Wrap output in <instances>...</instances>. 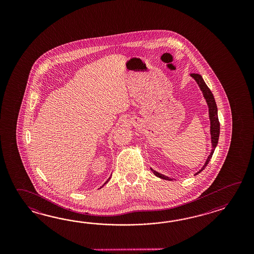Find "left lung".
<instances>
[{
	"label": "left lung",
	"instance_id": "obj_1",
	"mask_svg": "<svg viewBox=\"0 0 254 254\" xmlns=\"http://www.w3.org/2000/svg\"><path fill=\"white\" fill-rule=\"evenodd\" d=\"M190 76L194 79L196 82L198 83V85L200 87V91L203 93V97L206 100V103L208 104L209 107V117H210V122H211V151L209 157L207 158L204 165L200 169V171L197 173H195L194 175H197L198 173H200L201 171L204 170V168L208 165V163L210 162V160L212 157V154L214 152L216 146L218 144V140H219V135H220V122L218 119V109L216 105L215 99L213 97V94L211 92V90L209 89V87L206 85L205 81H203L202 77L198 74V73H191ZM151 172L153 173L154 175H156L159 178L163 179V180H167V181H173V179L167 177L163 174L158 173L156 171L151 169Z\"/></svg>",
	"mask_w": 254,
	"mask_h": 254
}]
</instances>
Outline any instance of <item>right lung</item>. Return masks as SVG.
Listing matches in <instances>:
<instances>
[{
  "label": "right lung",
  "mask_w": 254,
  "mask_h": 254,
  "mask_svg": "<svg viewBox=\"0 0 254 254\" xmlns=\"http://www.w3.org/2000/svg\"><path fill=\"white\" fill-rule=\"evenodd\" d=\"M110 178H111V177H110ZM110 178H109L108 180H107V181H106V183H105V184H107V183H108L109 180H110Z\"/></svg>",
  "instance_id": "obj_1"
}]
</instances>
